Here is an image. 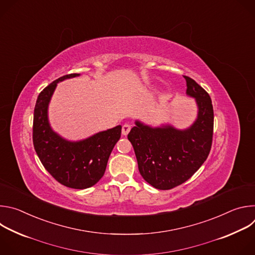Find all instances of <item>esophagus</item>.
<instances>
[{"mask_svg": "<svg viewBox=\"0 0 255 255\" xmlns=\"http://www.w3.org/2000/svg\"><path fill=\"white\" fill-rule=\"evenodd\" d=\"M130 130H131V125H129V124H124L123 127H122V134H123L124 136H126V135L130 132Z\"/></svg>", "mask_w": 255, "mask_h": 255, "instance_id": "esophagus-1", "label": "esophagus"}]
</instances>
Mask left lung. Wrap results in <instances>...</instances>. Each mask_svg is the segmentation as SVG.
Wrapping results in <instances>:
<instances>
[{"instance_id": "obj_1", "label": "left lung", "mask_w": 255, "mask_h": 255, "mask_svg": "<svg viewBox=\"0 0 255 255\" xmlns=\"http://www.w3.org/2000/svg\"><path fill=\"white\" fill-rule=\"evenodd\" d=\"M187 95L195 98L198 117L191 127H151L140 121L128 134L138 169L149 185L170 190L188 180L207 159L213 139L214 111L209 94L193 79L184 76Z\"/></svg>"}]
</instances>
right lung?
<instances>
[{
  "instance_id": "obj_1",
  "label": "right lung",
  "mask_w": 255,
  "mask_h": 255,
  "mask_svg": "<svg viewBox=\"0 0 255 255\" xmlns=\"http://www.w3.org/2000/svg\"><path fill=\"white\" fill-rule=\"evenodd\" d=\"M63 76L48 85L36 101L33 145L45 169L61 185L77 190L93 187L105 173L109 156L121 137V125L80 141H68L55 133L48 121V105L59 82L79 77Z\"/></svg>"
}]
</instances>
